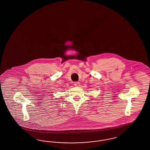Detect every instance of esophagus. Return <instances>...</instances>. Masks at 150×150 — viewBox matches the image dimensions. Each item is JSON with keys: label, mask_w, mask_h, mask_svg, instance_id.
Masks as SVG:
<instances>
[{"label": "esophagus", "mask_w": 150, "mask_h": 150, "mask_svg": "<svg viewBox=\"0 0 150 150\" xmlns=\"http://www.w3.org/2000/svg\"><path fill=\"white\" fill-rule=\"evenodd\" d=\"M80 82H74V85L75 86L79 87L80 86Z\"/></svg>", "instance_id": "1"}]
</instances>
